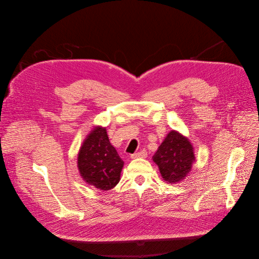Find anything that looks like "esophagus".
I'll use <instances>...</instances> for the list:
<instances>
[{
    "label": "esophagus",
    "instance_id": "1",
    "mask_svg": "<svg viewBox=\"0 0 259 259\" xmlns=\"http://www.w3.org/2000/svg\"><path fill=\"white\" fill-rule=\"evenodd\" d=\"M147 156V151L145 150H142L138 153H135V154H132L131 155V158L132 159H137V158H145Z\"/></svg>",
    "mask_w": 259,
    "mask_h": 259
}]
</instances>
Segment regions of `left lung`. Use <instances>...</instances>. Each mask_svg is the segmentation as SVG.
I'll use <instances>...</instances> for the list:
<instances>
[{"mask_svg":"<svg viewBox=\"0 0 259 259\" xmlns=\"http://www.w3.org/2000/svg\"><path fill=\"white\" fill-rule=\"evenodd\" d=\"M159 167L161 177L169 184L186 178L195 161L194 150L190 141L176 131L168 133L153 156Z\"/></svg>","mask_w":259,"mask_h":259,"instance_id":"1","label":"left lung"}]
</instances>
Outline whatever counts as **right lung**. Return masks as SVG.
Here are the masks:
<instances>
[{
	"instance_id": "add662e5",
	"label": "right lung",
	"mask_w": 259,
	"mask_h": 259,
	"mask_svg": "<svg viewBox=\"0 0 259 259\" xmlns=\"http://www.w3.org/2000/svg\"><path fill=\"white\" fill-rule=\"evenodd\" d=\"M77 167L87 184L102 191L118 184L123 161L110 144L105 127L97 126L88 135L78 153Z\"/></svg>"
}]
</instances>
